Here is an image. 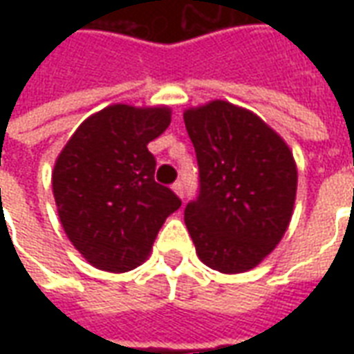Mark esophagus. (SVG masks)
<instances>
[{
  "label": "esophagus",
  "mask_w": 354,
  "mask_h": 354,
  "mask_svg": "<svg viewBox=\"0 0 354 354\" xmlns=\"http://www.w3.org/2000/svg\"><path fill=\"white\" fill-rule=\"evenodd\" d=\"M172 192L176 193L178 197L182 199V197H184V185H182V182H174V184H172Z\"/></svg>",
  "instance_id": "obj_1"
}]
</instances>
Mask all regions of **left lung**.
<instances>
[{"instance_id":"obj_1","label":"left lung","mask_w":354,"mask_h":354,"mask_svg":"<svg viewBox=\"0 0 354 354\" xmlns=\"http://www.w3.org/2000/svg\"><path fill=\"white\" fill-rule=\"evenodd\" d=\"M201 192L184 210L199 260L237 274L260 266L288 230L297 167L288 144L254 111L227 100L187 108Z\"/></svg>"}]
</instances>
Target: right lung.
<instances>
[{"label":"right lung","instance_id":"obj_1","mask_svg":"<svg viewBox=\"0 0 354 354\" xmlns=\"http://www.w3.org/2000/svg\"><path fill=\"white\" fill-rule=\"evenodd\" d=\"M169 106L111 104L87 117L58 153L53 195L64 233L96 269L131 271L147 260L182 201L155 182L147 144L170 124Z\"/></svg>","mask_w":354,"mask_h":354}]
</instances>
